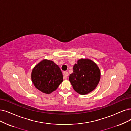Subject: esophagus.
Returning a JSON list of instances; mask_svg holds the SVG:
<instances>
[{"label": "esophagus", "mask_w": 131, "mask_h": 131, "mask_svg": "<svg viewBox=\"0 0 131 131\" xmlns=\"http://www.w3.org/2000/svg\"><path fill=\"white\" fill-rule=\"evenodd\" d=\"M68 76H69V73H68V72H66V71L64 72V79H67V77H68Z\"/></svg>", "instance_id": "34e87169"}]
</instances>
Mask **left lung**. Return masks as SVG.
<instances>
[{
	"label": "left lung",
	"instance_id": "1",
	"mask_svg": "<svg viewBox=\"0 0 131 131\" xmlns=\"http://www.w3.org/2000/svg\"><path fill=\"white\" fill-rule=\"evenodd\" d=\"M100 71L95 63L89 59H80L73 66L69 80L73 89L81 95L93 91L99 82Z\"/></svg>",
	"mask_w": 131,
	"mask_h": 131
}]
</instances>
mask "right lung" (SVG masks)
Wrapping results in <instances>:
<instances>
[{"instance_id":"add662e5","label":"right lung","mask_w":131,"mask_h":131,"mask_svg":"<svg viewBox=\"0 0 131 131\" xmlns=\"http://www.w3.org/2000/svg\"><path fill=\"white\" fill-rule=\"evenodd\" d=\"M32 83L42 92L50 94L63 81L59 67L53 61L43 59L34 67L31 74Z\"/></svg>"}]
</instances>
